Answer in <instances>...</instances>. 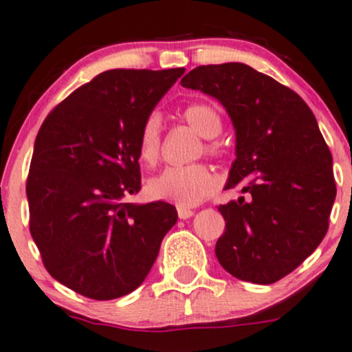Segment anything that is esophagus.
<instances>
[{
  "label": "esophagus",
  "instance_id": "obj_1",
  "mask_svg": "<svg viewBox=\"0 0 352 352\" xmlns=\"http://www.w3.org/2000/svg\"><path fill=\"white\" fill-rule=\"evenodd\" d=\"M177 213H179L180 219H188L190 217H193L195 211L190 208H185V206H179V208H177Z\"/></svg>",
  "mask_w": 352,
  "mask_h": 352
}]
</instances>
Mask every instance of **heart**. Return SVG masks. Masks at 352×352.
Returning <instances> with one entry per match:
<instances>
[{
  "instance_id": "obj_1",
  "label": "heart",
  "mask_w": 352,
  "mask_h": 352,
  "mask_svg": "<svg viewBox=\"0 0 352 352\" xmlns=\"http://www.w3.org/2000/svg\"><path fill=\"white\" fill-rule=\"evenodd\" d=\"M182 118L197 131L201 138L210 139L205 144V152L210 155L219 154V146L213 138H217L223 129L221 114L210 103H192L182 111ZM160 120L151 114L144 121L141 134H139V157L144 164L155 165L160 157ZM149 192L159 200L173 201L180 206H193L208 198L217 188V179L210 168L203 164L175 165L167 167L157 177L149 180Z\"/></svg>"
}]
</instances>
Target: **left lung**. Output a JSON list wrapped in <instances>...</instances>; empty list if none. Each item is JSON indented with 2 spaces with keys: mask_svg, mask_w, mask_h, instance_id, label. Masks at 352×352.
<instances>
[{
  "mask_svg": "<svg viewBox=\"0 0 352 352\" xmlns=\"http://www.w3.org/2000/svg\"><path fill=\"white\" fill-rule=\"evenodd\" d=\"M180 83L217 98L236 131L224 188L249 198L218 206L226 221L214 248L219 264L239 280H280L323 241L336 198L315 114L294 90L245 63L200 65Z\"/></svg>",
  "mask_w": 352,
  "mask_h": 352,
  "instance_id": "obj_1",
  "label": "left lung"
}]
</instances>
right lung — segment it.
Segmentation results:
<instances>
[{
    "instance_id": "right-lung-1",
    "label": "right lung",
    "mask_w": 352,
    "mask_h": 352,
    "mask_svg": "<svg viewBox=\"0 0 352 352\" xmlns=\"http://www.w3.org/2000/svg\"><path fill=\"white\" fill-rule=\"evenodd\" d=\"M185 69H114L82 85L42 122L29 167V230L57 282L93 300L138 289L177 223L141 190L139 134Z\"/></svg>"
}]
</instances>
